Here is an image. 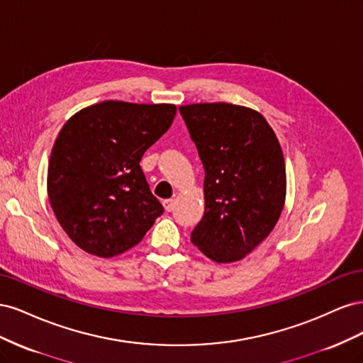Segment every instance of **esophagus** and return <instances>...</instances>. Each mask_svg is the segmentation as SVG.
<instances>
[{
  "instance_id": "esophagus-1",
  "label": "esophagus",
  "mask_w": 363,
  "mask_h": 363,
  "mask_svg": "<svg viewBox=\"0 0 363 363\" xmlns=\"http://www.w3.org/2000/svg\"><path fill=\"white\" fill-rule=\"evenodd\" d=\"M174 204H175V200H172V199L163 200V207H164V211H167V212H171V211H172Z\"/></svg>"
}]
</instances>
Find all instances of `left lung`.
Returning a JSON list of instances; mask_svg holds the SVG:
<instances>
[{
	"label": "left lung",
	"instance_id": "left-lung-1",
	"mask_svg": "<svg viewBox=\"0 0 363 363\" xmlns=\"http://www.w3.org/2000/svg\"><path fill=\"white\" fill-rule=\"evenodd\" d=\"M204 168V216L191 240L218 263L245 257L277 224L286 168L267 119L227 103L179 107Z\"/></svg>",
	"mask_w": 363,
	"mask_h": 363
}]
</instances>
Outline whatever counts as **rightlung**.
Wrapping results in <instances>:
<instances>
[{
  "instance_id": "1",
  "label": "right lung",
  "mask_w": 363,
  "mask_h": 363,
  "mask_svg": "<svg viewBox=\"0 0 363 363\" xmlns=\"http://www.w3.org/2000/svg\"><path fill=\"white\" fill-rule=\"evenodd\" d=\"M175 112L174 104L103 101L63 125L48 163V196L75 245L98 257L118 256L163 213L139 162Z\"/></svg>"
}]
</instances>
